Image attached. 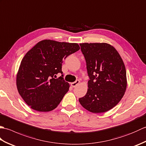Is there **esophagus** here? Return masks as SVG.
Masks as SVG:
<instances>
[{
    "label": "esophagus",
    "instance_id": "obj_1",
    "mask_svg": "<svg viewBox=\"0 0 146 146\" xmlns=\"http://www.w3.org/2000/svg\"><path fill=\"white\" fill-rule=\"evenodd\" d=\"M80 80H76V82H73V83H71V86H72L73 88H74V87H75V86H76L77 85H78L79 83H80Z\"/></svg>",
    "mask_w": 146,
    "mask_h": 146
}]
</instances>
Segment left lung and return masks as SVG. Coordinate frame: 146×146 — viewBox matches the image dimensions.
Wrapping results in <instances>:
<instances>
[{"mask_svg": "<svg viewBox=\"0 0 146 146\" xmlns=\"http://www.w3.org/2000/svg\"><path fill=\"white\" fill-rule=\"evenodd\" d=\"M90 80L86 94L80 104L92 113H103L113 108L124 95L126 70L119 52L105 42L80 43Z\"/></svg>", "mask_w": 146, "mask_h": 146, "instance_id": "1", "label": "left lung"}]
</instances>
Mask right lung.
Masks as SVG:
<instances>
[{"label":"right lung","mask_w":146,"mask_h":146,"mask_svg":"<svg viewBox=\"0 0 146 146\" xmlns=\"http://www.w3.org/2000/svg\"><path fill=\"white\" fill-rule=\"evenodd\" d=\"M77 43L45 39L38 42L24 56L16 76L19 94L27 105L38 111L58 107L70 85L56 75L63 73V60L80 49Z\"/></svg>","instance_id":"1"}]
</instances>
